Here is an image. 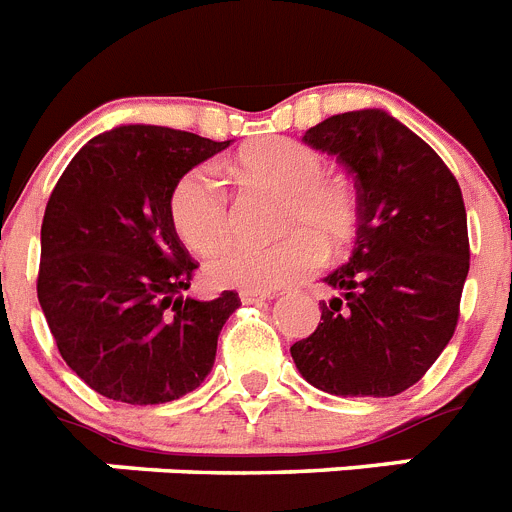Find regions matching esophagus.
Returning <instances> with one entry per match:
<instances>
[{
    "label": "esophagus",
    "instance_id": "esophagus-1",
    "mask_svg": "<svg viewBox=\"0 0 512 512\" xmlns=\"http://www.w3.org/2000/svg\"><path fill=\"white\" fill-rule=\"evenodd\" d=\"M239 299L244 304H255V302H265V299H273V291H257V289H242L239 291Z\"/></svg>",
    "mask_w": 512,
    "mask_h": 512
}]
</instances>
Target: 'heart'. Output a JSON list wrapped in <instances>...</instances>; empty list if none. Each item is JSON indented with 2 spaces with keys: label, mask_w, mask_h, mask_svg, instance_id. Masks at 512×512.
Wrapping results in <instances>:
<instances>
[{
  "label": "heart",
  "mask_w": 512,
  "mask_h": 512,
  "mask_svg": "<svg viewBox=\"0 0 512 512\" xmlns=\"http://www.w3.org/2000/svg\"><path fill=\"white\" fill-rule=\"evenodd\" d=\"M236 171L252 184L281 195L273 242H231L229 190L213 163L179 176L169 200L176 236L197 255H210L205 273L218 286L270 291L309 276L325 255H338L359 229V195L343 176L325 174V158L294 137H263L242 148Z\"/></svg>",
  "instance_id": "1"
}]
</instances>
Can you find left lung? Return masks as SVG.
Instances as JSON below:
<instances>
[{
    "instance_id": "1",
    "label": "left lung",
    "mask_w": 512,
    "mask_h": 512,
    "mask_svg": "<svg viewBox=\"0 0 512 512\" xmlns=\"http://www.w3.org/2000/svg\"><path fill=\"white\" fill-rule=\"evenodd\" d=\"M354 176L359 229L325 283L317 330L291 346L296 369L333 395L388 398L422 380L453 338L468 276L461 187L435 150L385 111L328 117L304 132Z\"/></svg>"
}]
</instances>
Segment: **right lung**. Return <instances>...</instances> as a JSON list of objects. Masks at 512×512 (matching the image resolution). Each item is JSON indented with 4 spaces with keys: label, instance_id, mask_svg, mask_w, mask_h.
Returning <instances> with one entry per match:
<instances>
[{
    "label": "right lung",
    "instance_id": "obj_1",
    "mask_svg": "<svg viewBox=\"0 0 512 512\" xmlns=\"http://www.w3.org/2000/svg\"><path fill=\"white\" fill-rule=\"evenodd\" d=\"M229 143L127 124L77 150L51 192L38 302L67 367L111 401L153 406L195 390L242 304L236 291L184 299L197 263L169 216L179 176Z\"/></svg>",
    "mask_w": 512,
    "mask_h": 512
}]
</instances>
